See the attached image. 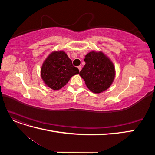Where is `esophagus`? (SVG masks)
<instances>
[{"instance_id":"1","label":"esophagus","mask_w":155,"mask_h":155,"mask_svg":"<svg viewBox=\"0 0 155 155\" xmlns=\"http://www.w3.org/2000/svg\"><path fill=\"white\" fill-rule=\"evenodd\" d=\"M78 69H79V71H81V66H78Z\"/></svg>"}]
</instances>
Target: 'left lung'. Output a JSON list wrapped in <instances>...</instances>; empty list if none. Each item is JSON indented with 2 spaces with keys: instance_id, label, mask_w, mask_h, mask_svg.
<instances>
[{
  "instance_id": "obj_1",
  "label": "left lung",
  "mask_w": 155,
  "mask_h": 155,
  "mask_svg": "<svg viewBox=\"0 0 155 155\" xmlns=\"http://www.w3.org/2000/svg\"><path fill=\"white\" fill-rule=\"evenodd\" d=\"M85 65L79 75L89 90L100 93L107 90L113 81L115 69L110 59L101 51H91L84 59Z\"/></svg>"
}]
</instances>
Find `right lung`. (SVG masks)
<instances>
[{
  "label": "right lung",
  "instance_id": "obj_1",
  "mask_svg": "<svg viewBox=\"0 0 155 155\" xmlns=\"http://www.w3.org/2000/svg\"><path fill=\"white\" fill-rule=\"evenodd\" d=\"M79 74V69L63 51H54L46 59L41 74L45 83L53 90H59L73 76Z\"/></svg>",
  "mask_w": 155,
  "mask_h": 155
}]
</instances>
